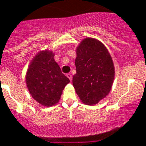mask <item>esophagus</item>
<instances>
[{
	"instance_id": "esophagus-1",
	"label": "esophagus",
	"mask_w": 146,
	"mask_h": 146,
	"mask_svg": "<svg viewBox=\"0 0 146 146\" xmlns=\"http://www.w3.org/2000/svg\"><path fill=\"white\" fill-rule=\"evenodd\" d=\"M66 76H67V77L68 78L69 80H70V81H71V80H72V78H72V76H71V75H70V73H68V74L66 75Z\"/></svg>"
}]
</instances>
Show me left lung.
Returning <instances> with one entry per match:
<instances>
[{
    "mask_svg": "<svg viewBox=\"0 0 146 146\" xmlns=\"http://www.w3.org/2000/svg\"><path fill=\"white\" fill-rule=\"evenodd\" d=\"M76 54L73 87L82 102L96 104L111 90L115 73L112 58L105 46L93 38L84 39Z\"/></svg>",
    "mask_w": 146,
    "mask_h": 146,
    "instance_id": "obj_1",
    "label": "left lung"
}]
</instances>
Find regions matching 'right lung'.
<instances>
[{"mask_svg":"<svg viewBox=\"0 0 146 146\" xmlns=\"http://www.w3.org/2000/svg\"><path fill=\"white\" fill-rule=\"evenodd\" d=\"M52 51H39L32 59L26 74V83L32 98L42 105L51 107L58 102L70 80L62 73Z\"/></svg>","mask_w":146,"mask_h":146,"instance_id":"add662e5","label":"right lung"}]
</instances>
